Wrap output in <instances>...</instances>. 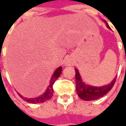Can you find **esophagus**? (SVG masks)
I'll use <instances>...</instances> for the list:
<instances>
[{"label": "esophagus", "instance_id": "obj_1", "mask_svg": "<svg viewBox=\"0 0 126 126\" xmlns=\"http://www.w3.org/2000/svg\"><path fill=\"white\" fill-rule=\"evenodd\" d=\"M72 64V62L70 59H66L65 61V64L67 66H71Z\"/></svg>", "mask_w": 126, "mask_h": 126}]
</instances>
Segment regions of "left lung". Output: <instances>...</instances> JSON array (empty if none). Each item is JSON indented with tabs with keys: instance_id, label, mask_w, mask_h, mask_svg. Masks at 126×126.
I'll return each instance as SVG.
<instances>
[{
	"instance_id": "8db88e82",
	"label": "left lung",
	"mask_w": 126,
	"mask_h": 126,
	"mask_svg": "<svg viewBox=\"0 0 126 126\" xmlns=\"http://www.w3.org/2000/svg\"><path fill=\"white\" fill-rule=\"evenodd\" d=\"M106 24H107V27L110 29L108 24L107 22H106ZM75 71L76 92L80 99L85 100V101L94 100V99H97L103 97L113 88L114 83L116 82V77H117V76H116L114 80H112L109 85L101 86V87H94V86H91L89 85L85 84L82 80V79L80 77L78 69H76Z\"/></svg>"
}]
</instances>
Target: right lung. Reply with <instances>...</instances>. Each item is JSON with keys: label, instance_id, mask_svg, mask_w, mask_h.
<instances>
[{"label": "right lung", "instance_id": "1", "mask_svg": "<svg viewBox=\"0 0 126 126\" xmlns=\"http://www.w3.org/2000/svg\"><path fill=\"white\" fill-rule=\"evenodd\" d=\"M62 66H60L59 68H57L56 69L55 71L54 72L52 76V78H51L50 84L48 85V87H47V88L46 90V91L43 94H42L41 96L36 97V98H27V97H24L19 93H18V94L24 100H25L26 102H29V103H32V104L42 103V102H46V101L49 100L50 99H51V97L53 95V88H52L53 84L55 82V80L60 77V76L62 74Z\"/></svg>", "mask_w": 126, "mask_h": 126}]
</instances>
